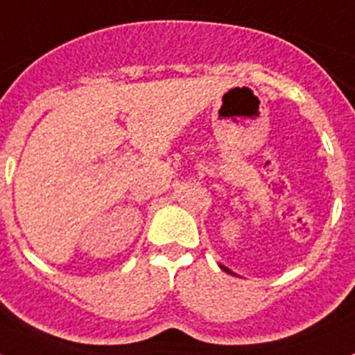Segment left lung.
Wrapping results in <instances>:
<instances>
[{"label": "left lung", "instance_id": "obj_1", "mask_svg": "<svg viewBox=\"0 0 355 355\" xmlns=\"http://www.w3.org/2000/svg\"><path fill=\"white\" fill-rule=\"evenodd\" d=\"M222 270H225V272H227V274H233V272L229 270V268H225V266H222ZM233 275H234V274H233Z\"/></svg>", "mask_w": 355, "mask_h": 355}]
</instances>
